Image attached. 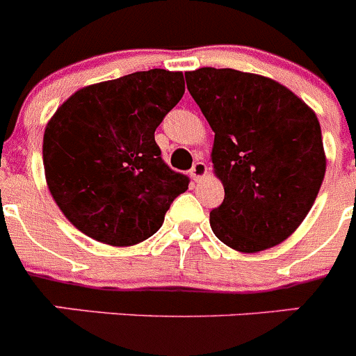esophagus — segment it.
<instances>
[{
	"instance_id": "1",
	"label": "esophagus",
	"mask_w": 356,
	"mask_h": 356,
	"mask_svg": "<svg viewBox=\"0 0 356 356\" xmlns=\"http://www.w3.org/2000/svg\"><path fill=\"white\" fill-rule=\"evenodd\" d=\"M205 175H207V163L203 162V160H196L193 169H191V178H193L194 181H197L201 180Z\"/></svg>"
}]
</instances>
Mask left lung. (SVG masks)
<instances>
[{
	"label": "left lung",
	"instance_id": "1",
	"mask_svg": "<svg viewBox=\"0 0 356 356\" xmlns=\"http://www.w3.org/2000/svg\"><path fill=\"white\" fill-rule=\"evenodd\" d=\"M187 89L213 130L212 163L225 200L210 226L242 253L284 242L312 209L326 171L317 115L271 78L201 67Z\"/></svg>",
	"mask_w": 356,
	"mask_h": 356
}]
</instances>
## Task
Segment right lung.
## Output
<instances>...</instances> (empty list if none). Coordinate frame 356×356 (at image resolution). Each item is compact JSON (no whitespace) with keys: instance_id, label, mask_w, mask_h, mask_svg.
Listing matches in <instances>:
<instances>
[{"instance_id":"right-lung-1","label":"right lung","mask_w":356,"mask_h":356,"mask_svg":"<svg viewBox=\"0 0 356 356\" xmlns=\"http://www.w3.org/2000/svg\"><path fill=\"white\" fill-rule=\"evenodd\" d=\"M185 92L181 72H131L76 90L44 130L53 200L81 234L131 246L159 232L188 178L162 160L155 130Z\"/></svg>"}]
</instances>
